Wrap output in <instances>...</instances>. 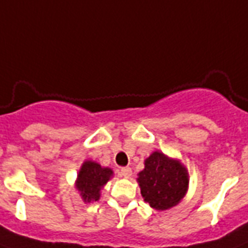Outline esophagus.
<instances>
[{"mask_svg": "<svg viewBox=\"0 0 248 248\" xmlns=\"http://www.w3.org/2000/svg\"><path fill=\"white\" fill-rule=\"evenodd\" d=\"M121 175L124 177H130L132 175V170L130 167H122L121 169Z\"/></svg>", "mask_w": 248, "mask_h": 248, "instance_id": "34e87169", "label": "esophagus"}]
</instances>
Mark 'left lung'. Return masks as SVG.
Segmentation results:
<instances>
[{
	"label": "left lung",
	"mask_w": 248,
	"mask_h": 248,
	"mask_svg": "<svg viewBox=\"0 0 248 248\" xmlns=\"http://www.w3.org/2000/svg\"><path fill=\"white\" fill-rule=\"evenodd\" d=\"M144 165L143 171L138 173L144 201L158 211L176 206L188 190L189 175L185 166L158 151L153 152Z\"/></svg>",
	"instance_id": "1"
}]
</instances>
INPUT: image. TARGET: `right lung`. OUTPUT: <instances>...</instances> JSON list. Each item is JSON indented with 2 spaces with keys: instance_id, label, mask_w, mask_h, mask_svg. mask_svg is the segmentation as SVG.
<instances>
[{
  "instance_id": "obj_1",
  "label": "right lung",
  "mask_w": 248,
  "mask_h": 248,
  "mask_svg": "<svg viewBox=\"0 0 248 248\" xmlns=\"http://www.w3.org/2000/svg\"><path fill=\"white\" fill-rule=\"evenodd\" d=\"M112 176V169L101 167L93 161H85L77 175L76 188L85 202H96L100 198L101 188Z\"/></svg>"
}]
</instances>
